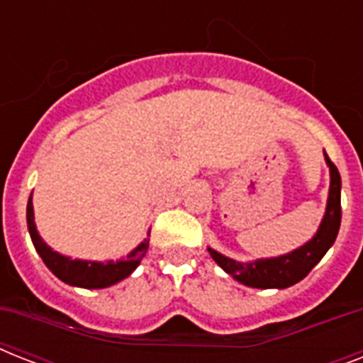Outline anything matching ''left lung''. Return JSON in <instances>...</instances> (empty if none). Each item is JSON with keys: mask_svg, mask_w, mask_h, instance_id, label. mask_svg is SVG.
<instances>
[{"mask_svg": "<svg viewBox=\"0 0 363 363\" xmlns=\"http://www.w3.org/2000/svg\"><path fill=\"white\" fill-rule=\"evenodd\" d=\"M326 165L330 167V192H328L326 213L316 233L301 247L292 252L281 254L275 258H259L252 262H238L224 256L215 248L207 247L211 258L226 271L235 281L250 288H288L309 275V271L322 259V256L332 248L341 226V175L324 152Z\"/></svg>", "mask_w": 363, "mask_h": 363, "instance_id": "left-lung-1", "label": "left lung"}]
</instances>
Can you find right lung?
Returning <instances> with one entry per match:
<instances>
[{
	"mask_svg": "<svg viewBox=\"0 0 363 363\" xmlns=\"http://www.w3.org/2000/svg\"><path fill=\"white\" fill-rule=\"evenodd\" d=\"M26 220H28V230L30 238L33 241V247L39 252L41 259L45 262L48 269L58 277L60 281L77 288H88V290H98V288L113 286L116 282L124 281L125 277H130L137 269V265L141 264L145 254L148 250V238L143 239L125 258L121 259H107V262H96V259H79L64 256L48 247L47 242L37 232L35 215H33V201L31 196L28 199V209H26ZM150 233V232H148Z\"/></svg>",
	"mask_w": 363,
	"mask_h": 363,
	"instance_id": "add662e5",
	"label": "right lung"
}]
</instances>
